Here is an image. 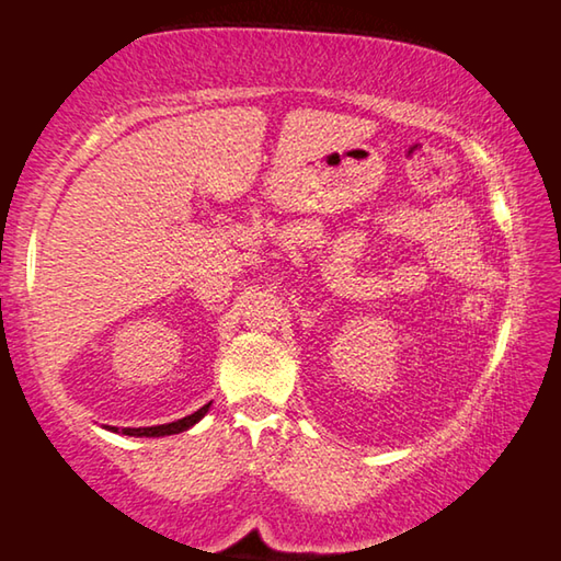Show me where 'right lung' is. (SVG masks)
Returning a JSON list of instances; mask_svg holds the SVG:
<instances>
[{
    "label": "right lung",
    "instance_id": "add662e5",
    "mask_svg": "<svg viewBox=\"0 0 561 561\" xmlns=\"http://www.w3.org/2000/svg\"><path fill=\"white\" fill-rule=\"evenodd\" d=\"M208 408L211 403L198 408L196 413H191L186 417H181V421H173V423H163V425H148V428H115V425H105L107 431L113 433H123V436H136V438H161V436H175V433H183L188 431L191 425H196L201 417L208 413Z\"/></svg>",
    "mask_w": 561,
    "mask_h": 561
}]
</instances>
